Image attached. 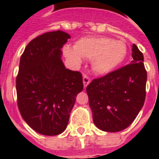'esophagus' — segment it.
<instances>
[{
  "instance_id": "esophagus-1",
  "label": "esophagus",
  "mask_w": 159,
  "mask_h": 159,
  "mask_svg": "<svg viewBox=\"0 0 159 159\" xmlns=\"http://www.w3.org/2000/svg\"><path fill=\"white\" fill-rule=\"evenodd\" d=\"M90 82H91V81H90L89 77H87V75H83V86H84L85 88L88 86Z\"/></svg>"
}]
</instances>
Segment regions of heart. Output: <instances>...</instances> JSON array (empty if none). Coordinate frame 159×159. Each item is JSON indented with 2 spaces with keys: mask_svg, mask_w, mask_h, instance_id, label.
I'll return each mask as SVG.
<instances>
[{
  "mask_svg": "<svg viewBox=\"0 0 159 159\" xmlns=\"http://www.w3.org/2000/svg\"><path fill=\"white\" fill-rule=\"evenodd\" d=\"M63 53L76 65L82 57L92 59V69L98 74H107L118 67L125 59L127 46L122 40H114L110 37L88 36L76 41L74 48L66 45Z\"/></svg>",
  "mask_w": 159,
  "mask_h": 159,
  "instance_id": "heart-1",
  "label": "heart"
}]
</instances>
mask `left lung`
I'll list each match as a JSON object with an SVG mask.
<instances>
[{
    "label": "left lung",
    "mask_w": 159,
    "mask_h": 159,
    "mask_svg": "<svg viewBox=\"0 0 159 159\" xmlns=\"http://www.w3.org/2000/svg\"><path fill=\"white\" fill-rule=\"evenodd\" d=\"M130 64L92 80L87 87L89 106L97 128L119 132L132 124L145 101L147 72L143 55L132 46Z\"/></svg>",
    "instance_id": "1"
}]
</instances>
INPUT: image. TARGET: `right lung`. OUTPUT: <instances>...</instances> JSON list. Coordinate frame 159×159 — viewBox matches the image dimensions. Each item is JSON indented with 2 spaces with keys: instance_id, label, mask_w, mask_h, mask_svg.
<instances>
[{
  "instance_id": "obj_1",
  "label": "right lung",
  "mask_w": 159,
  "mask_h": 159,
  "mask_svg": "<svg viewBox=\"0 0 159 159\" xmlns=\"http://www.w3.org/2000/svg\"><path fill=\"white\" fill-rule=\"evenodd\" d=\"M70 38L63 31L48 32L32 39L21 55L16 77L19 110L29 126L43 135L66 129L83 90L82 74L66 68L61 59V48Z\"/></svg>"
}]
</instances>
